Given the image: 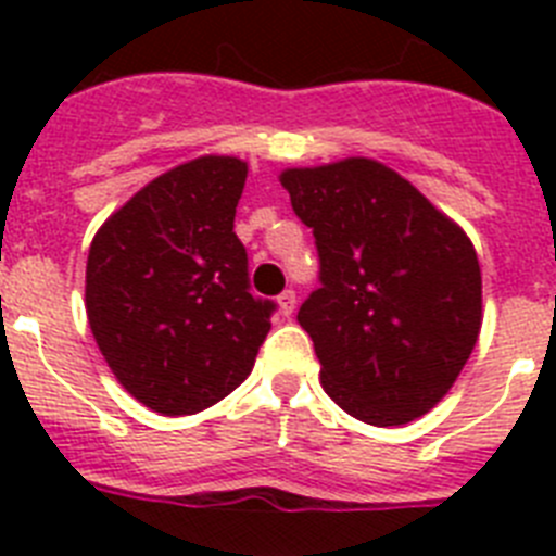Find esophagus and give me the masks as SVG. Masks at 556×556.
<instances>
[{
	"label": "esophagus",
	"instance_id": "34e87169",
	"mask_svg": "<svg viewBox=\"0 0 556 556\" xmlns=\"http://www.w3.org/2000/svg\"><path fill=\"white\" fill-rule=\"evenodd\" d=\"M294 303H298V294H294V289H283V292L278 294V306H281L283 317H289V314L294 312Z\"/></svg>",
	"mask_w": 556,
	"mask_h": 556
}]
</instances>
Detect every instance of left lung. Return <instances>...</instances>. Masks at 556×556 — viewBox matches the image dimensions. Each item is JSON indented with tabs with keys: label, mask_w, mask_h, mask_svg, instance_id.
Returning a JSON list of instances; mask_svg holds the SVG:
<instances>
[{
	"label": "left lung",
	"mask_w": 556,
	"mask_h": 556,
	"mask_svg": "<svg viewBox=\"0 0 556 556\" xmlns=\"http://www.w3.org/2000/svg\"><path fill=\"white\" fill-rule=\"evenodd\" d=\"M312 228L320 287L298 312L348 415L401 426L451 390L481 328L470 239L397 172L348 159L281 175Z\"/></svg>",
	"instance_id": "8db88e82"
}]
</instances>
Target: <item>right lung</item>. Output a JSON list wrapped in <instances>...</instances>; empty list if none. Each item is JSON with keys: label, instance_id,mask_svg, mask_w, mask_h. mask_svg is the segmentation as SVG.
Instances as JSON below:
<instances>
[{"label": "right lung", "instance_id": "right-lung-1", "mask_svg": "<svg viewBox=\"0 0 556 556\" xmlns=\"http://www.w3.org/2000/svg\"><path fill=\"white\" fill-rule=\"evenodd\" d=\"M248 164L205 155L147 184L97 230L88 326L113 376L161 415H194L242 384L273 301L250 294L233 233Z\"/></svg>", "mask_w": 556, "mask_h": 556}]
</instances>
